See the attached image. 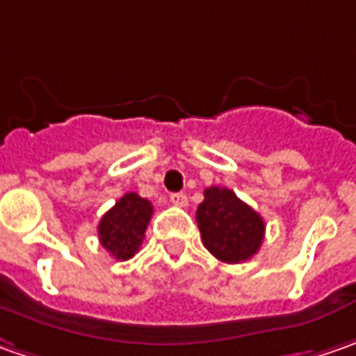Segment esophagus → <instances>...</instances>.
Instances as JSON below:
<instances>
[{"instance_id": "34e87169", "label": "esophagus", "mask_w": 356, "mask_h": 356, "mask_svg": "<svg viewBox=\"0 0 356 356\" xmlns=\"http://www.w3.org/2000/svg\"><path fill=\"white\" fill-rule=\"evenodd\" d=\"M169 199H171V203H173L175 207H185V205H187V195L185 193H173Z\"/></svg>"}]
</instances>
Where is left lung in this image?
I'll list each match as a JSON object with an SVG mask.
<instances>
[{
	"label": "left lung",
	"mask_w": 356,
	"mask_h": 356,
	"mask_svg": "<svg viewBox=\"0 0 356 356\" xmlns=\"http://www.w3.org/2000/svg\"><path fill=\"white\" fill-rule=\"evenodd\" d=\"M203 245L223 263H245L261 249L265 221L227 187H209L197 207Z\"/></svg>",
	"instance_id": "obj_1"
}]
</instances>
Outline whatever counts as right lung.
<instances>
[{
    "label": "right lung",
    "instance_id": "obj_1",
    "mask_svg": "<svg viewBox=\"0 0 356 356\" xmlns=\"http://www.w3.org/2000/svg\"><path fill=\"white\" fill-rule=\"evenodd\" d=\"M153 205L137 193H125L101 217L97 227L99 243L117 261L131 259L145 239Z\"/></svg>",
    "mask_w": 356,
    "mask_h": 356
}]
</instances>
